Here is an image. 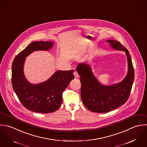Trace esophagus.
I'll use <instances>...</instances> for the list:
<instances>
[{
  "mask_svg": "<svg viewBox=\"0 0 147 147\" xmlns=\"http://www.w3.org/2000/svg\"><path fill=\"white\" fill-rule=\"evenodd\" d=\"M74 77H75L76 78H78L79 77V74H78V73L76 71H75L74 72Z\"/></svg>",
  "mask_w": 147,
  "mask_h": 147,
  "instance_id": "1",
  "label": "esophagus"
}]
</instances>
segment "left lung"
I'll return each instance as SVG.
<instances>
[{"label":"left lung","mask_w":147,"mask_h":147,"mask_svg":"<svg viewBox=\"0 0 147 147\" xmlns=\"http://www.w3.org/2000/svg\"><path fill=\"white\" fill-rule=\"evenodd\" d=\"M107 42L112 49L126 54L128 73L121 82L111 85L102 84L94 76L91 66L84 62L78 63L76 68L81 78L82 102L89 111L96 113L108 112L124 105L129 97L134 81V69L128 50L117 40Z\"/></svg>","instance_id":"8db88e82"}]
</instances>
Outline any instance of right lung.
<instances>
[{
  "label": "right lung",
  "instance_id": "right-lung-1",
  "mask_svg": "<svg viewBox=\"0 0 147 147\" xmlns=\"http://www.w3.org/2000/svg\"><path fill=\"white\" fill-rule=\"evenodd\" d=\"M52 41L34 42L14 58L12 66L11 82L13 89L22 104L27 109L37 113H52L62 103L64 90L74 79V70H57L47 80L41 83H30L23 71L26 58L35 51H48Z\"/></svg>",
  "mask_w": 147,
  "mask_h": 147
}]
</instances>
